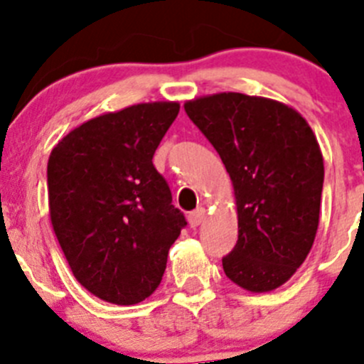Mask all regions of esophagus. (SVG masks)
<instances>
[{
    "label": "esophagus",
    "instance_id": "obj_1",
    "mask_svg": "<svg viewBox=\"0 0 364 364\" xmlns=\"http://www.w3.org/2000/svg\"><path fill=\"white\" fill-rule=\"evenodd\" d=\"M204 218H205V211L203 208H199V209H196V211H192L188 215V223H190V227H199L200 223L204 222Z\"/></svg>",
    "mask_w": 364,
    "mask_h": 364
}]
</instances>
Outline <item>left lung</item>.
Here are the masks:
<instances>
[{
    "instance_id": "left-lung-1",
    "label": "left lung",
    "mask_w": 364,
    "mask_h": 364,
    "mask_svg": "<svg viewBox=\"0 0 364 364\" xmlns=\"http://www.w3.org/2000/svg\"><path fill=\"white\" fill-rule=\"evenodd\" d=\"M232 179L237 243L222 259L227 277L250 292L284 285L311 250L321 215L324 160L299 112L243 93L185 104Z\"/></svg>"
}]
</instances>
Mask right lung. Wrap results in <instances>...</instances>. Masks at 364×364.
Returning a JSON list of instances; mask_svg holds the SVG:
<instances>
[{"label":"right lung","instance_id":"obj_1","mask_svg":"<svg viewBox=\"0 0 364 364\" xmlns=\"http://www.w3.org/2000/svg\"><path fill=\"white\" fill-rule=\"evenodd\" d=\"M178 112V102H151L102 114L50 151L54 234L77 282L107 303L135 304L151 296L168 248L186 225L153 165Z\"/></svg>","mask_w":364,"mask_h":364}]
</instances>
